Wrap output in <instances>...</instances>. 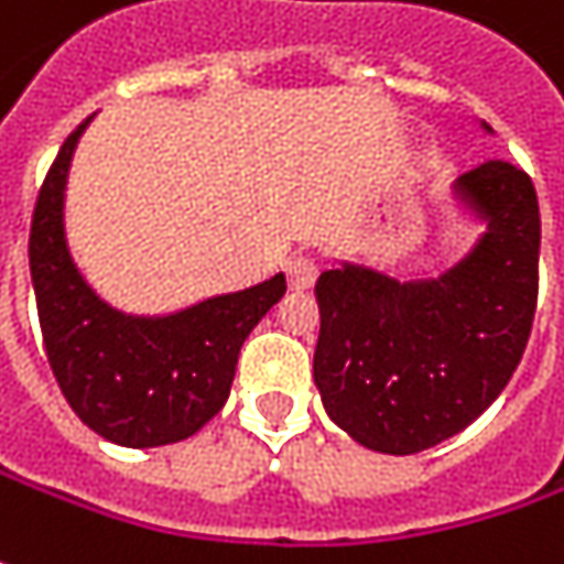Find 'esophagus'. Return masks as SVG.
<instances>
[{
  "label": "esophagus",
  "instance_id": "1",
  "mask_svg": "<svg viewBox=\"0 0 564 564\" xmlns=\"http://www.w3.org/2000/svg\"><path fill=\"white\" fill-rule=\"evenodd\" d=\"M318 278V264L315 258L308 256H293L286 261V281L293 290H308L312 283Z\"/></svg>",
  "mask_w": 564,
  "mask_h": 564
}]
</instances>
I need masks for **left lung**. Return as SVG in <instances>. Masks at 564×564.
<instances>
[{
	"mask_svg": "<svg viewBox=\"0 0 564 564\" xmlns=\"http://www.w3.org/2000/svg\"><path fill=\"white\" fill-rule=\"evenodd\" d=\"M454 192L486 234L442 278L401 283L344 264L315 283L322 404L372 452L416 454L470 426L502 394L533 328L540 205L530 176L486 160Z\"/></svg>",
	"mask_w": 564,
	"mask_h": 564,
	"instance_id": "obj_1",
	"label": "left lung"
}]
</instances>
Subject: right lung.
<instances>
[{
  "label": "right lung",
  "instance_id": "1",
  "mask_svg": "<svg viewBox=\"0 0 564 564\" xmlns=\"http://www.w3.org/2000/svg\"><path fill=\"white\" fill-rule=\"evenodd\" d=\"M85 119L40 185L31 220V281L53 376L65 401L107 442L158 448L195 435L230 398L239 347L286 290V278L214 296L173 315H126L82 278L65 246L62 202Z\"/></svg>",
  "mask_w": 564,
  "mask_h": 564
}]
</instances>
